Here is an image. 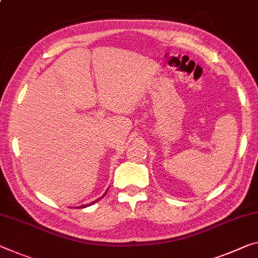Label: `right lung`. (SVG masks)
<instances>
[{
	"label": "right lung",
	"instance_id": "1",
	"mask_svg": "<svg viewBox=\"0 0 258 258\" xmlns=\"http://www.w3.org/2000/svg\"><path fill=\"white\" fill-rule=\"evenodd\" d=\"M104 195H106V192L104 194ZM104 195H102L100 198H98V200H96V201H93V202H91V203H89V204H84V205H81V207H78L79 209H84V208H86V207H90V205H92V204H94V203H97V202L99 201V200H101L102 197H104Z\"/></svg>",
	"mask_w": 258,
	"mask_h": 258
}]
</instances>
